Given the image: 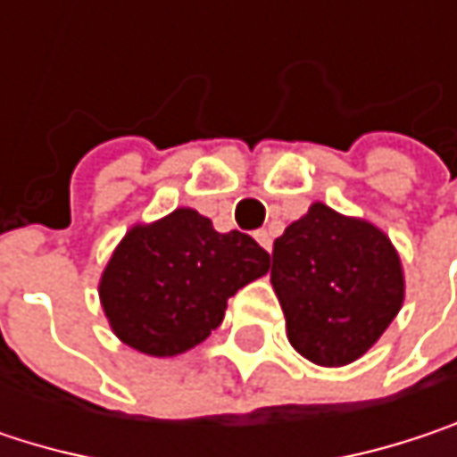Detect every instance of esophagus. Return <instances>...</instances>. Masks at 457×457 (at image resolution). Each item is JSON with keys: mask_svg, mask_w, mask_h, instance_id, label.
<instances>
[{"mask_svg": "<svg viewBox=\"0 0 457 457\" xmlns=\"http://www.w3.org/2000/svg\"><path fill=\"white\" fill-rule=\"evenodd\" d=\"M253 237H256V243H259L264 251H272V235H270L267 229H256V232H253Z\"/></svg>", "mask_w": 457, "mask_h": 457, "instance_id": "obj_1", "label": "esophagus"}]
</instances>
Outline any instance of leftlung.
<instances>
[{"mask_svg": "<svg viewBox=\"0 0 457 457\" xmlns=\"http://www.w3.org/2000/svg\"><path fill=\"white\" fill-rule=\"evenodd\" d=\"M272 288L288 341L318 365L365 354L403 307L405 280L389 237L315 204L272 245Z\"/></svg>", "mask_w": 457, "mask_h": 457, "instance_id": "8db88e82", "label": "left lung"}]
</instances>
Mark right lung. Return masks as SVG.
<instances>
[{"label": "right lung", "mask_w": 457, "mask_h": 457, "mask_svg": "<svg viewBox=\"0 0 457 457\" xmlns=\"http://www.w3.org/2000/svg\"><path fill=\"white\" fill-rule=\"evenodd\" d=\"M270 270V253L245 232L177 209L139 225L113 251L100 299L116 336L150 357H174L220 328L228 299Z\"/></svg>", "instance_id": "add662e5"}]
</instances>
